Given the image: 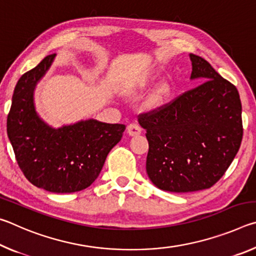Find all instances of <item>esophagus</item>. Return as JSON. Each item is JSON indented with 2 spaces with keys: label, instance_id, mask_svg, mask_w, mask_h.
I'll use <instances>...</instances> for the list:
<instances>
[{
  "label": "esophagus",
  "instance_id": "esophagus-1",
  "mask_svg": "<svg viewBox=\"0 0 256 256\" xmlns=\"http://www.w3.org/2000/svg\"><path fill=\"white\" fill-rule=\"evenodd\" d=\"M141 132H142V128H141L140 126H138V124H136V123L130 124L128 126V136H138V134H141Z\"/></svg>",
  "mask_w": 256,
  "mask_h": 256
}]
</instances>
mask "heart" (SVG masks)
<instances>
[{
	"instance_id": "heart-1",
	"label": "heart",
	"mask_w": 256,
	"mask_h": 256,
	"mask_svg": "<svg viewBox=\"0 0 256 256\" xmlns=\"http://www.w3.org/2000/svg\"><path fill=\"white\" fill-rule=\"evenodd\" d=\"M149 84V79L144 76H138L136 81L134 82L133 84V92H142V90H144L146 86ZM170 94V86H168L167 82H162V84H160L158 86L157 90H156V92L154 94V102H162V99L167 96V94Z\"/></svg>"
}]
</instances>
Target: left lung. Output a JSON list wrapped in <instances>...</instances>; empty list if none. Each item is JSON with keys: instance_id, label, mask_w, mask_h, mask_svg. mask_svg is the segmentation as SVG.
I'll list each match as a JSON object with an SVG mask.
<instances>
[{"instance_id": "left-lung-1", "label": "left lung", "mask_w": 256, "mask_h": 256, "mask_svg": "<svg viewBox=\"0 0 256 256\" xmlns=\"http://www.w3.org/2000/svg\"><path fill=\"white\" fill-rule=\"evenodd\" d=\"M190 80L202 82L174 102L140 115L149 142L146 174L158 188L188 193L222 178L242 144L236 86L200 56L190 54Z\"/></svg>"}]
</instances>
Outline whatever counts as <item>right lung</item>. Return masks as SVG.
Listing matches in <instances>:
<instances>
[{
  "label": "right lung",
  "instance_id": "1",
  "mask_svg": "<svg viewBox=\"0 0 256 256\" xmlns=\"http://www.w3.org/2000/svg\"><path fill=\"white\" fill-rule=\"evenodd\" d=\"M56 54L26 72L14 88L6 131L16 159L30 183L53 193H73L92 185L125 125L90 118L55 128L40 118L34 94Z\"/></svg>",
  "mask_w": 256,
  "mask_h": 256
}]
</instances>
